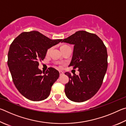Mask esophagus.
I'll use <instances>...</instances> for the list:
<instances>
[{
    "instance_id": "34e87169",
    "label": "esophagus",
    "mask_w": 126,
    "mask_h": 126,
    "mask_svg": "<svg viewBox=\"0 0 126 126\" xmlns=\"http://www.w3.org/2000/svg\"><path fill=\"white\" fill-rule=\"evenodd\" d=\"M59 74H60V76H62L64 74V72H63L62 71H59Z\"/></svg>"
}]
</instances>
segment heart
<instances>
[{"mask_svg": "<svg viewBox=\"0 0 126 126\" xmlns=\"http://www.w3.org/2000/svg\"><path fill=\"white\" fill-rule=\"evenodd\" d=\"M68 47L67 46H62L61 47V48H64V47ZM50 49H49L48 50V51H47V53H49L50 52Z\"/></svg>", "mask_w": 126, "mask_h": 126, "instance_id": "obj_1", "label": "heart"}]
</instances>
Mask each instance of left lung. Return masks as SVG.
<instances>
[{"label": "left lung", "instance_id": "obj_1", "mask_svg": "<svg viewBox=\"0 0 126 126\" xmlns=\"http://www.w3.org/2000/svg\"><path fill=\"white\" fill-rule=\"evenodd\" d=\"M74 45L69 65L78 68L79 75L65 74L69 82L65 85L67 97L75 102H83L94 96L101 87L107 69V52L103 42L97 35L80 31L62 40Z\"/></svg>", "mask_w": 126, "mask_h": 126}]
</instances>
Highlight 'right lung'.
I'll return each instance as SVG.
<instances>
[{
	"instance_id": "1",
	"label": "right lung",
	"mask_w": 126,
	"mask_h": 126,
	"mask_svg": "<svg viewBox=\"0 0 126 126\" xmlns=\"http://www.w3.org/2000/svg\"><path fill=\"white\" fill-rule=\"evenodd\" d=\"M62 40L50 39L33 31L21 33L12 42L8 52V65L15 86L26 98L40 101L49 95L59 73L50 67L45 73L38 68L39 61L44 59L48 49Z\"/></svg>"
}]
</instances>
